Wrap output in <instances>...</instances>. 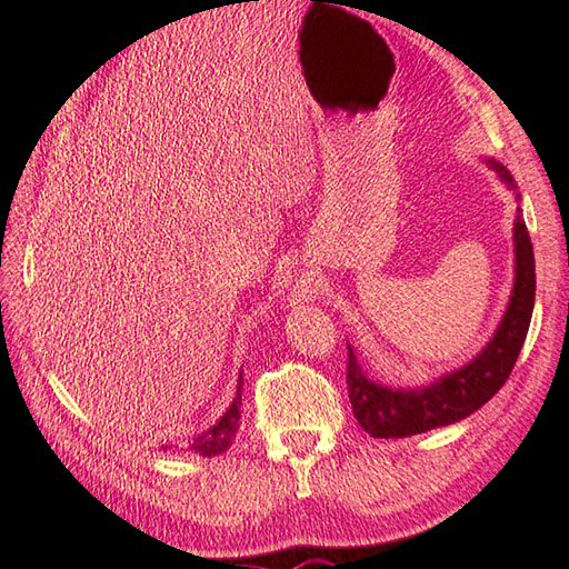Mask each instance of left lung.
<instances>
[{
  "label": "left lung",
  "mask_w": 569,
  "mask_h": 569,
  "mask_svg": "<svg viewBox=\"0 0 569 569\" xmlns=\"http://www.w3.org/2000/svg\"><path fill=\"white\" fill-rule=\"evenodd\" d=\"M489 163L506 184L515 187L512 176L501 163ZM518 213H522L520 206ZM533 291H537L533 249L525 220L518 216V222H515V287L508 311L487 349L472 363L422 389H389L368 380L349 347V401L360 427L377 439H401L458 422L485 406L506 385L515 360L520 356L533 311Z\"/></svg>",
  "instance_id": "8db88e82"
}]
</instances>
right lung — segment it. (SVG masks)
<instances>
[{
    "label": "right lung",
    "mask_w": 569,
    "mask_h": 569,
    "mask_svg": "<svg viewBox=\"0 0 569 569\" xmlns=\"http://www.w3.org/2000/svg\"><path fill=\"white\" fill-rule=\"evenodd\" d=\"M242 387L244 380L239 377V385H237V396L232 406L228 408L226 416H222L209 432H203L194 439H189L184 443H166L163 446V453H173V456H203V458H211L218 456L228 449L232 443L239 422H242Z\"/></svg>",
    "instance_id": "right-lung-1"
}]
</instances>
